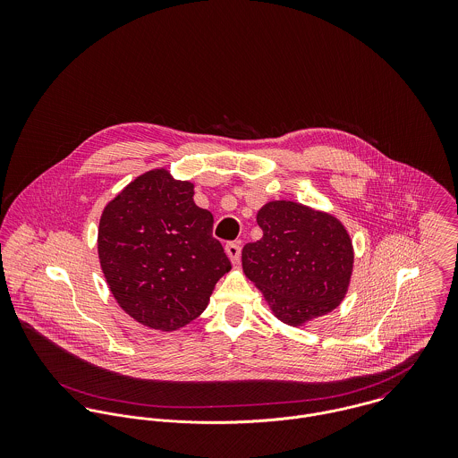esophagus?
Segmentation results:
<instances>
[{"label": "esophagus", "instance_id": "esophagus-1", "mask_svg": "<svg viewBox=\"0 0 458 458\" xmlns=\"http://www.w3.org/2000/svg\"><path fill=\"white\" fill-rule=\"evenodd\" d=\"M225 254L229 256L231 262L240 261V256H242V247L238 243H227L225 245Z\"/></svg>", "mask_w": 458, "mask_h": 458}]
</instances>
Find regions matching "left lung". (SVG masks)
<instances>
[{
    "label": "left lung",
    "mask_w": 458,
    "mask_h": 458,
    "mask_svg": "<svg viewBox=\"0 0 458 458\" xmlns=\"http://www.w3.org/2000/svg\"><path fill=\"white\" fill-rule=\"evenodd\" d=\"M259 242L242 252L243 273L264 294L275 318L303 327L340 305L352 275V242L333 215L293 200L258 211Z\"/></svg>",
    "instance_id": "left-lung-1"
}]
</instances>
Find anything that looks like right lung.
Returning <instances> with one entry per match:
<instances>
[{
	"instance_id": "add662e5",
	"label": "right lung",
	"mask_w": 458,
	"mask_h": 458,
	"mask_svg": "<svg viewBox=\"0 0 458 458\" xmlns=\"http://www.w3.org/2000/svg\"><path fill=\"white\" fill-rule=\"evenodd\" d=\"M211 231L213 215L194 202V185L165 169L137 176L104 208L98 259L131 319L174 331L202 314L231 269Z\"/></svg>"
}]
</instances>
